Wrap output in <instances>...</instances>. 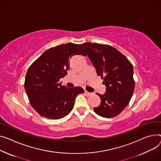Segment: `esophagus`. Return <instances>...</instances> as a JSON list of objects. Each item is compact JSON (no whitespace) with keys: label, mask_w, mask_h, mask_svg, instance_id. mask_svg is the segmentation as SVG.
I'll return each instance as SVG.
<instances>
[{"label":"esophagus","mask_w":161,"mask_h":161,"mask_svg":"<svg viewBox=\"0 0 161 161\" xmlns=\"http://www.w3.org/2000/svg\"><path fill=\"white\" fill-rule=\"evenodd\" d=\"M84 93L85 94H86L87 96H90L92 93L91 92H87V91H85V92H84Z\"/></svg>","instance_id":"1"}]
</instances>
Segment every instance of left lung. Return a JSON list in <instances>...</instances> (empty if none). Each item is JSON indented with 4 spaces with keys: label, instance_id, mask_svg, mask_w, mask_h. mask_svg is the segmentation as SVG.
I'll list each match as a JSON object with an SVG mask.
<instances>
[{
    "label": "left lung",
    "instance_id": "left-lung-1",
    "mask_svg": "<svg viewBox=\"0 0 161 161\" xmlns=\"http://www.w3.org/2000/svg\"><path fill=\"white\" fill-rule=\"evenodd\" d=\"M81 46L86 50L97 74L103 76V84L106 87L104 94H97L101 103L94 108V112L105 118L117 116L129 103L134 92L132 64L111 46L91 42Z\"/></svg>",
    "mask_w": 161,
    "mask_h": 161
}]
</instances>
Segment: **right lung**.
<instances>
[{"label": "right lung", "instance_id": "right-lung-1", "mask_svg": "<svg viewBox=\"0 0 161 161\" xmlns=\"http://www.w3.org/2000/svg\"><path fill=\"white\" fill-rule=\"evenodd\" d=\"M75 55L86 56L81 45L67 43L48 49L36 59L26 72L25 89L31 105L41 116L60 119L72 110L81 87H67L59 83L65 76L70 59Z\"/></svg>", "mask_w": 161, "mask_h": 161}]
</instances>
